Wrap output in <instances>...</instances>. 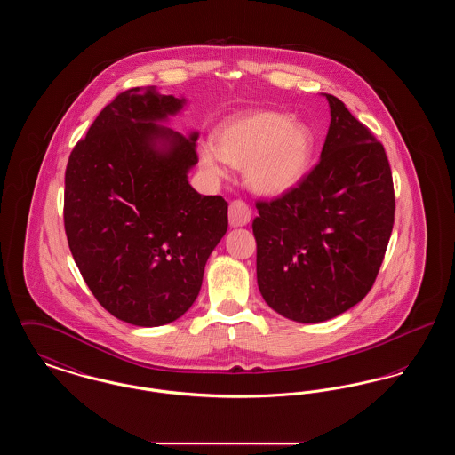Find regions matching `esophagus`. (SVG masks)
<instances>
[{
  "label": "esophagus",
  "instance_id": "obj_1",
  "mask_svg": "<svg viewBox=\"0 0 455 455\" xmlns=\"http://www.w3.org/2000/svg\"><path fill=\"white\" fill-rule=\"evenodd\" d=\"M252 217V212L249 208V204L242 199H235L230 203V208H228V221L232 227H243L251 221Z\"/></svg>",
  "mask_w": 455,
  "mask_h": 455
}]
</instances>
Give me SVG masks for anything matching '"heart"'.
I'll return each mask as SVG.
<instances>
[{
    "instance_id": "obj_1",
    "label": "heart",
    "mask_w": 455,
    "mask_h": 455,
    "mask_svg": "<svg viewBox=\"0 0 455 455\" xmlns=\"http://www.w3.org/2000/svg\"><path fill=\"white\" fill-rule=\"evenodd\" d=\"M315 156V134L283 112H256L235 119L218 132L217 150L204 147L203 165L223 173V162L243 169L247 186L260 195L293 189L310 171Z\"/></svg>"
}]
</instances>
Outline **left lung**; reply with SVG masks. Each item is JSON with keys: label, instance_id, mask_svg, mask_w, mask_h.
<instances>
[{"label": "left lung", "instance_id": "obj_1", "mask_svg": "<svg viewBox=\"0 0 455 455\" xmlns=\"http://www.w3.org/2000/svg\"><path fill=\"white\" fill-rule=\"evenodd\" d=\"M319 164L302 182L258 201V284L283 317L312 324L362 302L389 243L395 196L380 141L334 95Z\"/></svg>", "mask_w": 455, "mask_h": 455}]
</instances>
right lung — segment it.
<instances>
[{
  "label": "right lung",
  "mask_w": 455,
  "mask_h": 455,
  "mask_svg": "<svg viewBox=\"0 0 455 455\" xmlns=\"http://www.w3.org/2000/svg\"><path fill=\"white\" fill-rule=\"evenodd\" d=\"M182 106L153 87L119 93L66 165L69 251L97 302L128 324H169L188 312L228 227V203L188 180L197 132L156 124Z\"/></svg>",
  "instance_id": "obj_1"
}]
</instances>
